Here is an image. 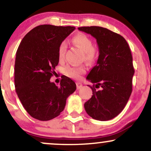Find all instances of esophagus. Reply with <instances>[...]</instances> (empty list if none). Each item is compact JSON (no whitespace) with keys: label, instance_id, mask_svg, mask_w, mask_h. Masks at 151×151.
I'll list each match as a JSON object with an SVG mask.
<instances>
[{"label":"esophagus","instance_id":"esophagus-1","mask_svg":"<svg viewBox=\"0 0 151 151\" xmlns=\"http://www.w3.org/2000/svg\"><path fill=\"white\" fill-rule=\"evenodd\" d=\"M82 83H79V82H77V89H79V88H81V87H82Z\"/></svg>","mask_w":151,"mask_h":151}]
</instances>
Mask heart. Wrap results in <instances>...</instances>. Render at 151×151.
I'll use <instances>...</instances> for the list:
<instances>
[{
  "mask_svg": "<svg viewBox=\"0 0 151 151\" xmlns=\"http://www.w3.org/2000/svg\"><path fill=\"white\" fill-rule=\"evenodd\" d=\"M74 45L80 48L85 53L86 60H93L96 57V50L93 46V41L86 34L80 33L74 36L72 39ZM67 50V44L65 41L62 42L58 47V58L62 60L64 59ZM86 72V70L83 66H74L68 65L64 68V73L69 77L73 79H79L81 75Z\"/></svg>",
  "mask_w": 151,
  "mask_h": 151,
  "instance_id": "obj_1",
  "label": "heart"
}]
</instances>
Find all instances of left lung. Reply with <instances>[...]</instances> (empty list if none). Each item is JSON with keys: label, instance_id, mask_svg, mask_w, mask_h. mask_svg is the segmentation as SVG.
I'll use <instances>...</instances> for the list:
<instances>
[{"label": "left lung", "instance_id": "obj_1", "mask_svg": "<svg viewBox=\"0 0 151 151\" xmlns=\"http://www.w3.org/2000/svg\"><path fill=\"white\" fill-rule=\"evenodd\" d=\"M78 29L93 36L99 49L97 64L86 77L93 86H89L93 96L84 103L85 110L96 120H110L122 111L132 92L134 69L129 46L123 36L106 28ZM95 86L101 89L96 91Z\"/></svg>", "mask_w": 151, "mask_h": 151}]
</instances>
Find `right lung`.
Here are the masks:
<instances>
[{
    "label": "right lung",
    "instance_id": "1",
    "mask_svg": "<svg viewBox=\"0 0 151 151\" xmlns=\"http://www.w3.org/2000/svg\"><path fill=\"white\" fill-rule=\"evenodd\" d=\"M74 27L43 24L28 32L18 47L14 63L16 93L27 112L41 121L53 119L64 110L76 83L63 76L60 86L50 82L59 63L58 47Z\"/></svg>",
    "mask_w": 151,
    "mask_h": 151
}]
</instances>
